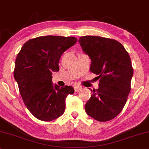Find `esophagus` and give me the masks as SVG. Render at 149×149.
Here are the masks:
<instances>
[{
	"instance_id": "34e87169",
	"label": "esophagus",
	"mask_w": 149,
	"mask_h": 149,
	"mask_svg": "<svg viewBox=\"0 0 149 149\" xmlns=\"http://www.w3.org/2000/svg\"><path fill=\"white\" fill-rule=\"evenodd\" d=\"M82 89V87L81 86H74V90L76 92H78V91H79L80 90H81Z\"/></svg>"
}]
</instances>
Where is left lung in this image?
Listing matches in <instances>:
<instances>
[{
  "mask_svg": "<svg viewBox=\"0 0 149 149\" xmlns=\"http://www.w3.org/2000/svg\"><path fill=\"white\" fill-rule=\"evenodd\" d=\"M79 43L91 60L90 71L97 75L99 88L85 104L87 114L101 122L116 117L125 105L134 73L130 55L121 43L98 36H84Z\"/></svg>",
  "mask_w": 149,
  "mask_h": 149,
  "instance_id": "8db88e82",
  "label": "left lung"
}]
</instances>
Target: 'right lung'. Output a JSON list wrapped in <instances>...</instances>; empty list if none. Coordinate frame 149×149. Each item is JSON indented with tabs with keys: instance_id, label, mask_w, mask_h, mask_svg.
<instances>
[{
	"instance_id": "obj_1",
	"label": "right lung",
	"mask_w": 149,
	"mask_h": 149,
	"mask_svg": "<svg viewBox=\"0 0 149 149\" xmlns=\"http://www.w3.org/2000/svg\"><path fill=\"white\" fill-rule=\"evenodd\" d=\"M77 42L74 37H38L26 41L15 59L13 76L23 102L37 119L51 121L65 112L72 86L53 85L52 72L59 71L61 55Z\"/></svg>"
}]
</instances>
